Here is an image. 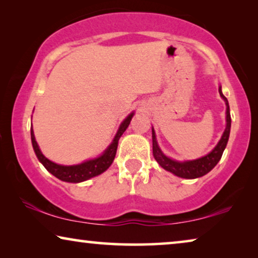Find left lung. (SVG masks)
<instances>
[{"label": "left lung", "mask_w": 258, "mask_h": 258, "mask_svg": "<svg viewBox=\"0 0 258 258\" xmlns=\"http://www.w3.org/2000/svg\"><path fill=\"white\" fill-rule=\"evenodd\" d=\"M219 92H220V96L224 98L226 106H227V109H226V114H227V116H226V120H227V125H226V130L224 134H222L220 141L218 142V145L215 146L213 151L210 154H207L206 156L201 157V159L198 160H194V161H185V162H178V161L169 159V157H167L162 152H161V149L159 148V145H157V141H156L155 132H154V128L152 130L153 155L157 161V163H159L163 169L172 172V174L178 176V177L192 179V178L202 177V176L206 175L207 172H210L215 166H217V163L221 159L222 153H224L226 146H227L229 132H230V122H232L227 98L222 95L221 88H219Z\"/></svg>", "instance_id": "obj_1"}]
</instances>
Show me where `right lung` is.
Returning a JSON list of instances; mask_svg holds the SVG:
<instances>
[{
	"label": "right lung",
	"instance_id": "1",
	"mask_svg": "<svg viewBox=\"0 0 258 258\" xmlns=\"http://www.w3.org/2000/svg\"><path fill=\"white\" fill-rule=\"evenodd\" d=\"M133 114L134 113H131L130 116L121 122L120 127H119L112 144H111L109 147L105 149V152L103 153L101 156L97 157V159L87 161V162L78 164V166H60V164L52 162V161L46 159L43 155V153L40 152L37 141L34 139L33 130L31 128V140H32L34 153H36L38 160L43 163V166L47 169L52 175H54L56 178L69 183L83 182V180H87L91 177H95V176L97 175H101L102 172H104L106 169L112 164L114 156H116L117 153L119 138L122 136V133H124L126 128L128 127Z\"/></svg>",
	"mask_w": 258,
	"mask_h": 258
}]
</instances>
